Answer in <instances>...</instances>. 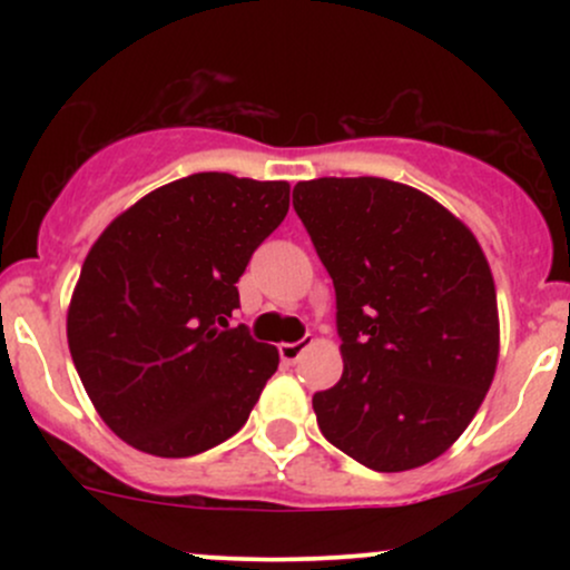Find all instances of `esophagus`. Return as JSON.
<instances>
[{
  "label": "esophagus",
  "instance_id": "34e87169",
  "mask_svg": "<svg viewBox=\"0 0 570 570\" xmlns=\"http://www.w3.org/2000/svg\"><path fill=\"white\" fill-rule=\"evenodd\" d=\"M311 345V340H297V343H281L278 345V353H281V362L284 364H294L299 356H303V351Z\"/></svg>",
  "mask_w": 570,
  "mask_h": 570
}]
</instances>
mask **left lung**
Returning a JSON list of instances; mask_svg holds the SVG:
<instances>
[{
  "label": "left lung",
  "instance_id": "8db88e82",
  "mask_svg": "<svg viewBox=\"0 0 570 570\" xmlns=\"http://www.w3.org/2000/svg\"><path fill=\"white\" fill-rule=\"evenodd\" d=\"M337 297L343 377L313 394L322 434L375 472L440 458L472 423L495 364L499 307L480 244L421 189L356 176L292 195Z\"/></svg>",
  "mask_w": 570,
  "mask_h": 570
}]
</instances>
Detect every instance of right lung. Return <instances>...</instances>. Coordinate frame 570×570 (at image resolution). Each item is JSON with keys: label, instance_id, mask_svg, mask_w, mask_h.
I'll return each mask as SVG.
<instances>
[{"label": "right lung", "instance_id": "obj_1", "mask_svg": "<svg viewBox=\"0 0 570 570\" xmlns=\"http://www.w3.org/2000/svg\"><path fill=\"white\" fill-rule=\"evenodd\" d=\"M286 212V181L206 171L153 189L98 235L67 337L90 402L130 448L198 455L248 421L278 351L233 326L235 284Z\"/></svg>", "mask_w": 570, "mask_h": 570}]
</instances>
